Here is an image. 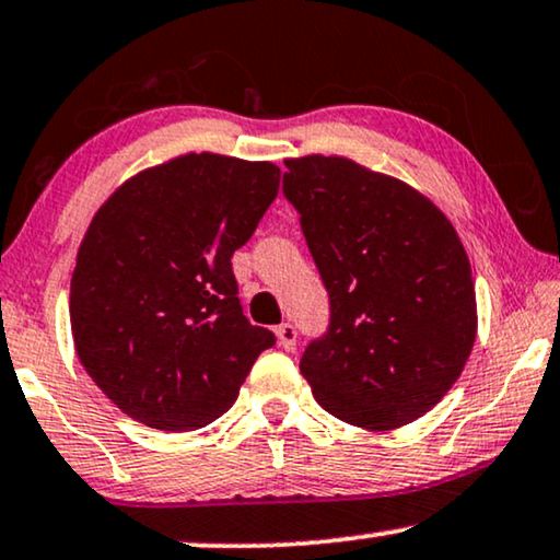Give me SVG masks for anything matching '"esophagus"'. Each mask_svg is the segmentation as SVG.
I'll list each match as a JSON object with an SVG mask.
<instances>
[{"mask_svg":"<svg viewBox=\"0 0 560 560\" xmlns=\"http://www.w3.org/2000/svg\"><path fill=\"white\" fill-rule=\"evenodd\" d=\"M276 340H279V346L284 350H294L296 348V327L294 325H279L276 327Z\"/></svg>","mask_w":560,"mask_h":560,"instance_id":"esophagus-1","label":"esophagus"}]
</instances>
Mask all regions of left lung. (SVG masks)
<instances>
[{
  "mask_svg": "<svg viewBox=\"0 0 560 560\" xmlns=\"http://www.w3.org/2000/svg\"><path fill=\"white\" fill-rule=\"evenodd\" d=\"M284 194L330 294L300 371L317 405L363 430L417 420L458 382L476 340L471 264L424 194L342 155L287 159Z\"/></svg>",
  "mask_w": 560,
  "mask_h": 560,
  "instance_id": "left-lung-1",
  "label": "left lung"
}]
</instances>
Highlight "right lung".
I'll return each instance as SVG.
<instances>
[{
    "mask_svg": "<svg viewBox=\"0 0 560 560\" xmlns=\"http://www.w3.org/2000/svg\"><path fill=\"white\" fill-rule=\"evenodd\" d=\"M279 166L186 153L128 178L94 214L71 276V332L92 382L132 420H218L276 338L237 300L233 253L279 194Z\"/></svg>",
    "mask_w": 560,
    "mask_h": 560,
    "instance_id": "right-lung-1",
    "label": "right lung"
}]
</instances>
